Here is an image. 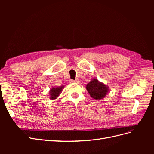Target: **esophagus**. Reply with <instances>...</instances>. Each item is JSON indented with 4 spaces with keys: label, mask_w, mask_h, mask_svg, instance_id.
Returning a JSON list of instances; mask_svg holds the SVG:
<instances>
[{
    "label": "esophagus",
    "mask_w": 154,
    "mask_h": 154,
    "mask_svg": "<svg viewBox=\"0 0 154 154\" xmlns=\"http://www.w3.org/2000/svg\"><path fill=\"white\" fill-rule=\"evenodd\" d=\"M70 82H71V83H80V81H79L78 80H70Z\"/></svg>",
    "instance_id": "obj_1"
}]
</instances>
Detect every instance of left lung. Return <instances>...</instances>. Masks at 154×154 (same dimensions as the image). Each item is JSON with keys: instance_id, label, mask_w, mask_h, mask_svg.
<instances>
[{"instance_id": "left-lung-1", "label": "left lung", "mask_w": 154, "mask_h": 154, "mask_svg": "<svg viewBox=\"0 0 154 154\" xmlns=\"http://www.w3.org/2000/svg\"><path fill=\"white\" fill-rule=\"evenodd\" d=\"M86 88L90 96L96 100L104 98L109 92V87L96 78L92 79L89 83H87Z\"/></svg>"}]
</instances>
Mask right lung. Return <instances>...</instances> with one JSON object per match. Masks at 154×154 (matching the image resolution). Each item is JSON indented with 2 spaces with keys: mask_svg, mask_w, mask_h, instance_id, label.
<instances>
[{
  "mask_svg": "<svg viewBox=\"0 0 154 154\" xmlns=\"http://www.w3.org/2000/svg\"><path fill=\"white\" fill-rule=\"evenodd\" d=\"M64 87V85L60 87H54L51 88L49 91V98L51 100H53L57 99L61 93L62 89Z\"/></svg>",
  "mask_w": 154,
  "mask_h": 154,
  "instance_id": "1",
  "label": "right lung"
}]
</instances>
